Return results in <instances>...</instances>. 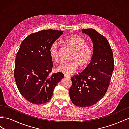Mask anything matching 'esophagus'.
Wrapping results in <instances>:
<instances>
[{
	"instance_id": "obj_1",
	"label": "esophagus",
	"mask_w": 129,
	"mask_h": 129,
	"mask_svg": "<svg viewBox=\"0 0 129 129\" xmlns=\"http://www.w3.org/2000/svg\"><path fill=\"white\" fill-rule=\"evenodd\" d=\"M64 76H65V77H66V78H71V76H69V75H64Z\"/></svg>"
}]
</instances>
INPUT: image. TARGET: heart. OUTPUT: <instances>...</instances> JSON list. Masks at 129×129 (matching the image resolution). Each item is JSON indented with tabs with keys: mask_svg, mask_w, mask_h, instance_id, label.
<instances>
[{
	"mask_svg": "<svg viewBox=\"0 0 129 129\" xmlns=\"http://www.w3.org/2000/svg\"><path fill=\"white\" fill-rule=\"evenodd\" d=\"M67 45L74 52L71 57L72 61L63 62L57 67V71L70 75L76 72L78 68H85L90 64L93 56V48L90 45H86V43L82 37L75 35L68 36L64 39ZM59 49L56 42L51 44L49 49L50 57L53 61L57 62L59 60Z\"/></svg>",
	"mask_w": 129,
	"mask_h": 129,
	"instance_id": "obj_1",
	"label": "heart"
}]
</instances>
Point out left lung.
Instances as JSON below:
<instances>
[{
	"label": "left lung",
	"mask_w": 129,
	"mask_h": 129,
	"mask_svg": "<svg viewBox=\"0 0 129 129\" xmlns=\"http://www.w3.org/2000/svg\"><path fill=\"white\" fill-rule=\"evenodd\" d=\"M93 44V56L82 72L71 78L69 94L73 104L85 108L93 105L104 96L114 70L113 52L104 36L93 28L82 30Z\"/></svg>",
	"instance_id": "8db88e82"
}]
</instances>
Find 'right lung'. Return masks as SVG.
<instances>
[{
    "label": "right lung",
    "mask_w": 129,
    "mask_h": 129,
    "mask_svg": "<svg viewBox=\"0 0 129 129\" xmlns=\"http://www.w3.org/2000/svg\"><path fill=\"white\" fill-rule=\"evenodd\" d=\"M62 31L42 30L28 36L16 55L14 77L18 89L25 99L42 104L52 97L54 87L64 78L61 72L50 76L53 67L49 49L62 35Z\"/></svg>",
    "instance_id": "add662e5"
}]
</instances>
